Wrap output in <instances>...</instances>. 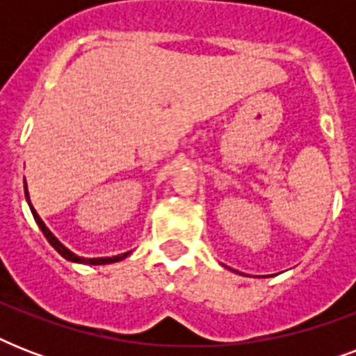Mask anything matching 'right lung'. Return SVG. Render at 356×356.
I'll list each match as a JSON object with an SVG mask.
<instances>
[{
	"label": "right lung",
	"mask_w": 356,
	"mask_h": 356,
	"mask_svg": "<svg viewBox=\"0 0 356 356\" xmlns=\"http://www.w3.org/2000/svg\"><path fill=\"white\" fill-rule=\"evenodd\" d=\"M24 190H25V200H27V203H29V209L31 212H33V218H35V222L38 223V227H40V231L44 233V236L47 238V242L51 243L53 248H55V251H57L60 257H64L66 260H70V262H77V264H90V266H102V264H113V262H120V260H123L125 257H129V254L133 253V251H125V253H120V254H114V257H94V259H86V257H79V254H75L72 249H68L66 245H64L60 240H58L55 234L47 229V225L44 222H42V218L38 216V212L35 211V207L31 205V200H29V192H27V183L24 184Z\"/></svg>",
	"instance_id": "add662e5"
}]
</instances>
